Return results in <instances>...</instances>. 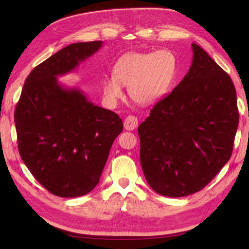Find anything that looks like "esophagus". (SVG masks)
<instances>
[{"mask_svg": "<svg viewBox=\"0 0 249 249\" xmlns=\"http://www.w3.org/2000/svg\"><path fill=\"white\" fill-rule=\"evenodd\" d=\"M138 127V119L134 115H128L124 121V128L127 130H134Z\"/></svg>", "mask_w": 249, "mask_h": 249, "instance_id": "1", "label": "esophagus"}]
</instances>
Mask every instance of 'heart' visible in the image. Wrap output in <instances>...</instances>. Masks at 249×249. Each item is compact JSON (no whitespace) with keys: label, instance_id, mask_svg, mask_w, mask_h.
I'll list each match as a JSON object with an SVG mask.
<instances>
[{"label":"heart","instance_id":"1","mask_svg":"<svg viewBox=\"0 0 249 249\" xmlns=\"http://www.w3.org/2000/svg\"><path fill=\"white\" fill-rule=\"evenodd\" d=\"M177 72V60L169 50L155 52H130L116 62L113 77L106 78L104 93L110 103H115L123 86L134 102L149 105L165 95Z\"/></svg>","mask_w":249,"mask_h":249}]
</instances>
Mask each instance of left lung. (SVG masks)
I'll list each match as a JSON object with an SVG mask.
<instances>
[{
    "label": "left lung",
    "mask_w": 249,
    "mask_h": 249,
    "mask_svg": "<svg viewBox=\"0 0 249 249\" xmlns=\"http://www.w3.org/2000/svg\"><path fill=\"white\" fill-rule=\"evenodd\" d=\"M186 76L138 128L144 177L157 194L184 197L206 186L230 160L239 125L230 76L193 44Z\"/></svg>",
    "instance_id": "obj_1"
}]
</instances>
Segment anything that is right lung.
Wrapping results in <instances>:
<instances>
[{
    "instance_id": "add662e5",
    "label": "right lung",
    "mask_w": 249,
    "mask_h": 249,
    "mask_svg": "<svg viewBox=\"0 0 249 249\" xmlns=\"http://www.w3.org/2000/svg\"><path fill=\"white\" fill-rule=\"evenodd\" d=\"M102 40L71 44L25 79L15 110L18 150L25 166L57 197L89 194L99 182L123 123L113 111L89 102L79 89H65V75L93 55Z\"/></svg>"
}]
</instances>
